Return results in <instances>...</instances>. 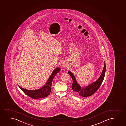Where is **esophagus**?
Instances as JSON below:
<instances>
[{"mask_svg": "<svg viewBox=\"0 0 126 126\" xmlns=\"http://www.w3.org/2000/svg\"><path fill=\"white\" fill-rule=\"evenodd\" d=\"M66 66H67L66 64L64 63H62V67H65Z\"/></svg>", "mask_w": 126, "mask_h": 126, "instance_id": "1", "label": "esophagus"}]
</instances>
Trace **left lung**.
I'll return each mask as SVG.
<instances>
[{"label": "left lung", "instance_id": "8db88e82", "mask_svg": "<svg viewBox=\"0 0 126 126\" xmlns=\"http://www.w3.org/2000/svg\"><path fill=\"white\" fill-rule=\"evenodd\" d=\"M106 71V64L104 62V66L103 71L99 78L95 82L90 84L84 88H81V86L77 82L75 76L71 72L68 71L70 74L73 79V84L72 85V89L75 94L76 95H80L81 96L88 97L94 94L96 92L98 89L99 88L103 81L104 79V76Z\"/></svg>", "mask_w": 126, "mask_h": 126}]
</instances>
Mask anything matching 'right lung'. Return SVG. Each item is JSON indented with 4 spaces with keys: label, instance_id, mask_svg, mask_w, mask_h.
Wrapping results in <instances>:
<instances>
[{
    "label": "right lung",
    "instance_id": "right-lung-1",
    "mask_svg": "<svg viewBox=\"0 0 126 126\" xmlns=\"http://www.w3.org/2000/svg\"><path fill=\"white\" fill-rule=\"evenodd\" d=\"M60 68L59 67L55 69L54 71L49 78L47 83L45 84V85L42 88L39 89L38 90H28L26 89L22 88L19 86L21 90L26 94L28 96L33 99H37V98H45L50 93L51 91L52 83L53 81V79L56 76L57 73H58L60 71Z\"/></svg>",
    "mask_w": 126,
    "mask_h": 126
}]
</instances>
